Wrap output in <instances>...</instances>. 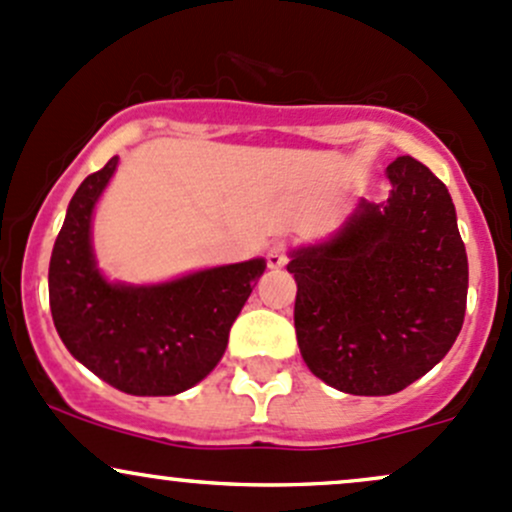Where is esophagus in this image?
Wrapping results in <instances>:
<instances>
[{"mask_svg": "<svg viewBox=\"0 0 512 512\" xmlns=\"http://www.w3.org/2000/svg\"><path fill=\"white\" fill-rule=\"evenodd\" d=\"M286 262H289V250H286L284 243H277V245L269 247L267 250V265L269 267L279 269V267H284Z\"/></svg>", "mask_w": 512, "mask_h": 512, "instance_id": "34e87169", "label": "esophagus"}]
</instances>
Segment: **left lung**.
<instances>
[{"label":"left lung","mask_w":512,"mask_h":512,"mask_svg":"<svg viewBox=\"0 0 512 512\" xmlns=\"http://www.w3.org/2000/svg\"><path fill=\"white\" fill-rule=\"evenodd\" d=\"M386 174L384 204L362 201L330 243L286 265L303 362L352 396H389L428 374L466 311L469 262L447 187L411 155Z\"/></svg>","instance_id":"1"}]
</instances>
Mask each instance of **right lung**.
<instances>
[{"label": "right lung", "mask_w": 512, "mask_h": 512, "mask_svg": "<svg viewBox=\"0 0 512 512\" xmlns=\"http://www.w3.org/2000/svg\"><path fill=\"white\" fill-rule=\"evenodd\" d=\"M119 157L80 184L48 269L50 313L72 357L133 396L192 389L223 357L265 260L213 267L160 286L109 284L94 267L89 223Z\"/></svg>", "instance_id": "1"}]
</instances>
